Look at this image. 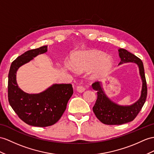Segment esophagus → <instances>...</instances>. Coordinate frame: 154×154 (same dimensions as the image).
<instances>
[{"label":"esophagus","mask_w":154,"mask_h":154,"mask_svg":"<svg viewBox=\"0 0 154 154\" xmlns=\"http://www.w3.org/2000/svg\"><path fill=\"white\" fill-rule=\"evenodd\" d=\"M76 90H77L78 92L82 93V92H84L85 91V87H84V85H78V86H77Z\"/></svg>","instance_id":"1"}]
</instances>
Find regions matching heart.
<instances>
[{
  "label": "heart",
  "mask_w": 154,
  "mask_h": 154,
  "mask_svg": "<svg viewBox=\"0 0 154 154\" xmlns=\"http://www.w3.org/2000/svg\"><path fill=\"white\" fill-rule=\"evenodd\" d=\"M71 65L78 71L91 69L98 65L99 72L109 70L112 65L110 58L106 57L104 54L99 51H79L72 55Z\"/></svg>",
  "instance_id": "1"
}]
</instances>
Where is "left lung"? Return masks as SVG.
<instances>
[{
  "mask_svg": "<svg viewBox=\"0 0 154 154\" xmlns=\"http://www.w3.org/2000/svg\"><path fill=\"white\" fill-rule=\"evenodd\" d=\"M118 51L119 56L121 59L119 65L133 62L137 63L139 67L142 81L141 95L140 99L132 105L119 106L108 98L101 88L100 82H94L92 84V87L97 91V99L94 106L93 107V111L97 119L106 125H122L133 121L141 110L147 97V84L143 63L141 59L125 49L119 48Z\"/></svg>",
  "mask_w": 154,
  "mask_h": 154,
  "instance_id": "left-lung-1",
  "label": "left lung"
}]
</instances>
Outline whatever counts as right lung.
Returning <instances> with one entry per match:
<instances>
[{
  "mask_svg": "<svg viewBox=\"0 0 154 154\" xmlns=\"http://www.w3.org/2000/svg\"><path fill=\"white\" fill-rule=\"evenodd\" d=\"M47 50L48 46H44L25 52L12 63L8 74L10 106L22 121L32 126L44 127L55 124L61 118L73 94L70 84H54L38 94H29L18 88L16 72L19 67Z\"/></svg>",
  "mask_w": 154,
  "mask_h": 154,
  "instance_id": "obj_1",
  "label": "right lung"
}]
</instances>
